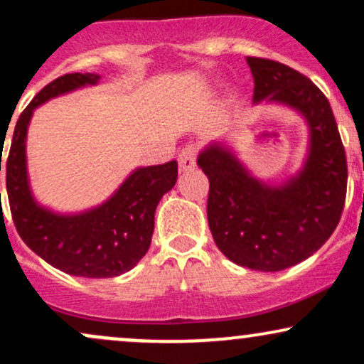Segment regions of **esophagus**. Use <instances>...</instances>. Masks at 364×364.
<instances>
[{"mask_svg":"<svg viewBox=\"0 0 364 364\" xmlns=\"http://www.w3.org/2000/svg\"><path fill=\"white\" fill-rule=\"evenodd\" d=\"M195 159H196V150L195 147H185L179 152L178 156V162H179V169L183 171V173H186V171H191L195 168Z\"/></svg>","mask_w":364,"mask_h":364,"instance_id":"34e87169","label":"esophagus"}]
</instances>
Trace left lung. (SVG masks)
Returning a JSON list of instances; mask_svg holds the SVG:
<instances>
[{
  "mask_svg": "<svg viewBox=\"0 0 364 364\" xmlns=\"http://www.w3.org/2000/svg\"><path fill=\"white\" fill-rule=\"evenodd\" d=\"M253 104L291 107L308 127L303 166L286 181L250 173L231 145L208 144L196 164L210 183L207 217L217 248L236 265L279 272L318 252L339 224L348 162L332 107L318 87L282 63L246 58Z\"/></svg>",
  "mask_w": 364,
  "mask_h": 364,
  "instance_id": "1",
  "label": "left lung"
}]
</instances>
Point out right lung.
Instances as JSON below:
<instances>
[{
    "label": "right lung",
    "instance_id": "right-lung-1",
    "mask_svg": "<svg viewBox=\"0 0 364 364\" xmlns=\"http://www.w3.org/2000/svg\"><path fill=\"white\" fill-rule=\"evenodd\" d=\"M99 82L97 73H68L46 85L16 121L5 162L8 202L23 243L54 269L90 279L116 277L144 258L152 240L157 203L178 179V162L171 161L133 169L106 202L83 212L61 214L37 202L27 171L32 114L54 97Z\"/></svg>",
    "mask_w": 364,
    "mask_h": 364
}]
</instances>
